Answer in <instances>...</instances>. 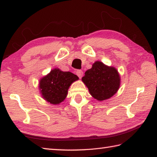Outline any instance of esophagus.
Segmentation results:
<instances>
[{"label":"esophagus","instance_id":"1","mask_svg":"<svg viewBox=\"0 0 157 157\" xmlns=\"http://www.w3.org/2000/svg\"><path fill=\"white\" fill-rule=\"evenodd\" d=\"M76 75H78L79 78H81L83 76V71L82 70H77L76 71Z\"/></svg>","mask_w":157,"mask_h":157}]
</instances>
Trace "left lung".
I'll list each match as a JSON object with an SVG mask.
<instances>
[{
  "label": "left lung",
  "instance_id": "1",
  "mask_svg": "<svg viewBox=\"0 0 157 157\" xmlns=\"http://www.w3.org/2000/svg\"><path fill=\"white\" fill-rule=\"evenodd\" d=\"M82 81L94 98L103 101L115 95L120 86V77L115 68L95 62L85 72Z\"/></svg>",
  "mask_w": 157,
  "mask_h": 157
}]
</instances>
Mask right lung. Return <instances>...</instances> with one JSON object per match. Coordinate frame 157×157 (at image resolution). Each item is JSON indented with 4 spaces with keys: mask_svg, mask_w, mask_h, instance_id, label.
<instances>
[{
    "mask_svg": "<svg viewBox=\"0 0 157 157\" xmlns=\"http://www.w3.org/2000/svg\"><path fill=\"white\" fill-rule=\"evenodd\" d=\"M78 79L69 71L53 69L40 82L42 97L51 104H58L66 98L70 85Z\"/></svg>",
    "mask_w": 157,
    "mask_h": 157,
    "instance_id": "obj_1",
    "label": "right lung"
}]
</instances>
